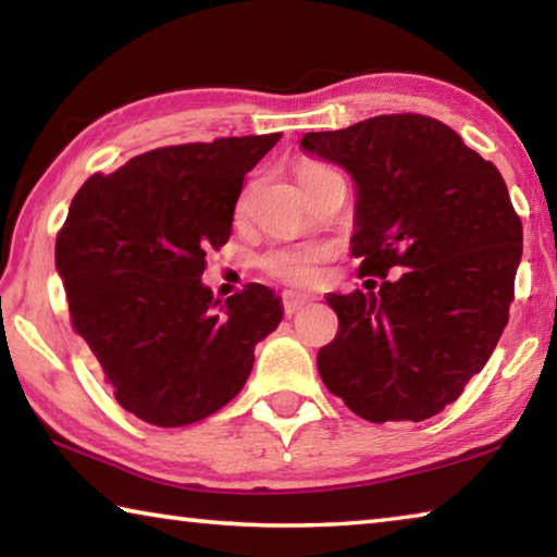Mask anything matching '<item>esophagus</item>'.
Masks as SVG:
<instances>
[{"mask_svg": "<svg viewBox=\"0 0 557 557\" xmlns=\"http://www.w3.org/2000/svg\"><path fill=\"white\" fill-rule=\"evenodd\" d=\"M309 301H312V299H309L307 295H301V292H285V295H282V307H285L287 317L301 312V309H305Z\"/></svg>", "mask_w": 557, "mask_h": 557, "instance_id": "obj_1", "label": "esophagus"}]
</instances>
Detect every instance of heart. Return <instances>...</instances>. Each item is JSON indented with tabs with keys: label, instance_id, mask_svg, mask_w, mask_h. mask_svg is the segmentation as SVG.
<instances>
[{
	"label": "heart",
	"instance_id": "obj_1",
	"mask_svg": "<svg viewBox=\"0 0 557 557\" xmlns=\"http://www.w3.org/2000/svg\"><path fill=\"white\" fill-rule=\"evenodd\" d=\"M326 174H334V169L317 162V159H299L297 176L301 186L317 182ZM329 250L319 243H289V245H275V248L265 250L260 256V268L268 275L277 277L289 285H309L319 275V268L326 260Z\"/></svg>",
	"mask_w": 557,
	"mask_h": 557
}]
</instances>
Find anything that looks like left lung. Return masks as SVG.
Returning a JSON list of instances; mask_svg holds the SVG:
<instances>
[{
  "instance_id": "left-lung-1",
  "label": "left lung",
  "mask_w": 557,
  "mask_h": 557,
  "mask_svg": "<svg viewBox=\"0 0 557 557\" xmlns=\"http://www.w3.org/2000/svg\"><path fill=\"white\" fill-rule=\"evenodd\" d=\"M301 149L354 176L351 252L379 277L326 297L338 332L319 348V375L358 418L428 420L484 369L508 322L523 228L504 176L414 112L307 132Z\"/></svg>"
}]
</instances>
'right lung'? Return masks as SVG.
Returning <instances> with one entry per match:
<instances>
[{
	"label": "right lung",
	"instance_id": "obj_1",
	"mask_svg": "<svg viewBox=\"0 0 557 557\" xmlns=\"http://www.w3.org/2000/svg\"><path fill=\"white\" fill-rule=\"evenodd\" d=\"M277 139L159 147L73 196L55 235L71 326L115 400L149 425L184 428L231 403L256 344L282 322L265 285L250 282L223 305L201 282L206 250L231 238L245 174Z\"/></svg>",
	"mask_w": 557,
	"mask_h": 557
}]
</instances>
